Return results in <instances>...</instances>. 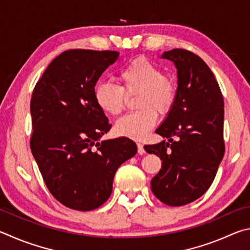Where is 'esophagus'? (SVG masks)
I'll return each mask as SVG.
<instances>
[{
  "mask_svg": "<svg viewBox=\"0 0 250 250\" xmlns=\"http://www.w3.org/2000/svg\"><path fill=\"white\" fill-rule=\"evenodd\" d=\"M137 149H138V154H141V155H144L146 152L145 149H144V145L141 143H137Z\"/></svg>",
  "mask_w": 250,
  "mask_h": 250,
  "instance_id": "1",
  "label": "esophagus"
}]
</instances>
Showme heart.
I'll use <instances>...</instances> for the list:
<instances>
[{"mask_svg": "<svg viewBox=\"0 0 250 250\" xmlns=\"http://www.w3.org/2000/svg\"><path fill=\"white\" fill-rule=\"evenodd\" d=\"M117 79L121 87L109 82H101L95 86V102L104 113L118 115L125 107L124 91L127 94L139 93L137 107L141 111L122 117L115 124V132L120 136L139 141L156 125L157 111L166 114L172 107L177 96L176 84L145 57H138L126 64Z\"/></svg>", "mask_w": 250, "mask_h": 250, "instance_id": "heart-1", "label": "heart"}]
</instances>
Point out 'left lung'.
I'll use <instances>...</instances> for the list:
<instances>
[{
  "instance_id": "left-lung-1",
  "label": "left lung",
  "mask_w": 250,
  "mask_h": 250,
  "mask_svg": "<svg viewBox=\"0 0 250 250\" xmlns=\"http://www.w3.org/2000/svg\"><path fill=\"white\" fill-rule=\"evenodd\" d=\"M177 69L176 101L156 129L168 138L146 145L163 160L151 179V191L161 202L181 207L201 198L211 187L224 156V101L208 65L185 49L161 55Z\"/></svg>"
}]
</instances>
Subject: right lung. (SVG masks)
<instances>
[{"label": "right lung", "mask_w": 250, "mask_h": 250, "mask_svg": "<svg viewBox=\"0 0 250 250\" xmlns=\"http://www.w3.org/2000/svg\"><path fill=\"white\" fill-rule=\"evenodd\" d=\"M120 52L67 50L51 61L30 101V149L50 193L64 207L91 211L107 201L116 170L136 155L132 139L102 141L112 125L94 87Z\"/></svg>", "instance_id": "1"}]
</instances>
